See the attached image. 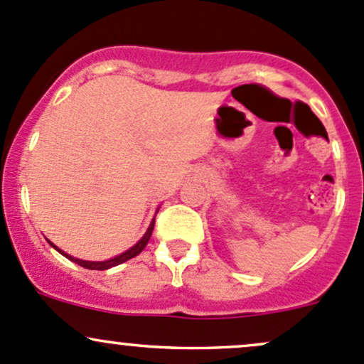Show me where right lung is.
I'll return each instance as SVG.
<instances>
[{
  "mask_svg": "<svg viewBox=\"0 0 364 364\" xmlns=\"http://www.w3.org/2000/svg\"><path fill=\"white\" fill-rule=\"evenodd\" d=\"M154 226H155V219L150 223L149 230H146V233L143 235L141 240H139V242L136 243V245H133L129 250H126V252H122L121 255H117V257L109 259V261H100V262H97V261H82V259H75V257H72V255H69V254L62 252V250H60L58 247H55L51 242H50V243H51V247H53L55 250H58V252L62 254V255H65L67 259H70V261H74L75 264L86 267V269H98V271H103V269H109V267H114V266H117V264H122V262L129 261V259L136 257V255H138L139 252H141L143 249H145L146 243H149L150 237H151V231H154Z\"/></svg>",
  "mask_w": 364,
  "mask_h": 364,
  "instance_id": "1",
  "label": "right lung"
}]
</instances>
